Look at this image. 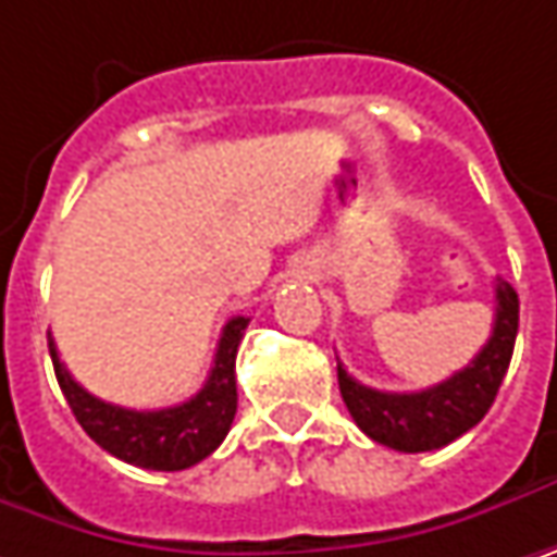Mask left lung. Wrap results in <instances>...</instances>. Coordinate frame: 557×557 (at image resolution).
Wrapping results in <instances>:
<instances>
[{
	"mask_svg": "<svg viewBox=\"0 0 557 557\" xmlns=\"http://www.w3.org/2000/svg\"><path fill=\"white\" fill-rule=\"evenodd\" d=\"M517 321H520V299L507 280L495 283V327L488 344L475 352V359L454 372V375L412 394H391L359 384L346 375L344 366H337V381L344 404L352 422L372 438V442L422 454L438 450L444 444L457 442L463 432L482 422V416L495 404V394L502 387L510 366V352L517 341Z\"/></svg>",
	"mask_w": 557,
	"mask_h": 557,
	"instance_id": "left-lung-1",
	"label": "left lung"
}]
</instances>
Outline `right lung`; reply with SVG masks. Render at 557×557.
<instances>
[{"instance_id":"add662e5","label":"right lung","mask_w":557,"mask_h":557,"mask_svg":"<svg viewBox=\"0 0 557 557\" xmlns=\"http://www.w3.org/2000/svg\"><path fill=\"white\" fill-rule=\"evenodd\" d=\"M246 327L248 318L226 321L205 387L166 409H125L87 394L62 366L50 337L52 369L78 425L107 454L141 470L176 473L211 457L236 419V352Z\"/></svg>"}]
</instances>
